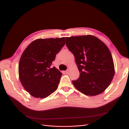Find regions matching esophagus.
Returning <instances> with one entry per match:
<instances>
[{
  "label": "esophagus",
  "mask_w": 129,
  "mask_h": 129,
  "mask_svg": "<svg viewBox=\"0 0 129 129\" xmlns=\"http://www.w3.org/2000/svg\"><path fill=\"white\" fill-rule=\"evenodd\" d=\"M69 71H70V69H67V70L65 71V73H66V74H68V73H69Z\"/></svg>",
  "instance_id": "1"
}]
</instances>
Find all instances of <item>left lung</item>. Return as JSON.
<instances>
[{
    "instance_id": "1",
    "label": "left lung",
    "mask_w": 129,
    "mask_h": 129,
    "mask_svg": "<svg viewBox=\"0 0 129 129\" xmlns=\"http://www.w3.org/2000/svg\"><path fill=\"white\" fill-rule=\"evenodd\" d=\"M66 44L74 55L80 77L72 81L86 95H97L106 89L114 76V66L108 47L91 35L66 37Z\"/></svg>"
}]
</instances>
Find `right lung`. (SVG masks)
<instances>
[{"label": "right lung", "instance_id": "add662e5", "mask_svg": "<svg viewBox=\"0 0 129 129\" xmlns=\"http://www.w3.org/2000/svg\"><path fill=\"white\" fill-rule=\"evenodd\" d=\"M65 44V37L38 39L22 53L18 67L19 79L31 96L44 99L57 89L62 73L52 63Z\"/></svg>", "mask_w": 129, "mask_h": 129}]
</instances>
